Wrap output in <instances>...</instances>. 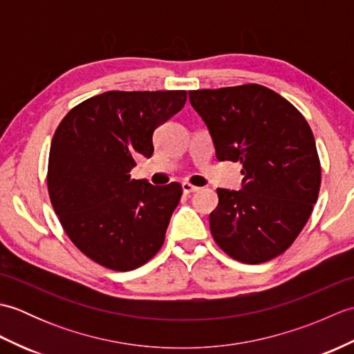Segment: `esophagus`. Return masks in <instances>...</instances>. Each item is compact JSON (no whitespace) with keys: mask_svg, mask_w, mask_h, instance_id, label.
I'll list each match as a JSON object with an SVG mask.
<instances>
[{"mask_svg":"<svg viewBox=\"0 0 354 354\" xmlns=\"http://www.w3.org/2000/svg\"><path fill=\"white\" fill-rule=\"evenodd\" d=\"M201 189L199 187H196V185H192L190 183H183V192L185 193V194H190V193H196V192H199Z\"/></svg>","mask_w":354,"mask_h":354,"instance_id":"esophagus-1","label":"esophagus"}]
</instances>
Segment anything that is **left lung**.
Here are the masks:
<instances>
[{
  "label": "left lung",
  "mask_w": 354,
  "mask_h": 354,
  "mask_svg": "<svg viewBox=\"0 0 354 354\" xmlns=\"http://www.w3.org/2000/svg\"><path fill=\"white\" fill-rule=\"evenodd\" d=\"M219 161H240L242 190L217 189L209 230L248 265L283 254L317 204L321 165L309 123L292 103L257 84L190 91Z\"/></svg>",
  "instance_id": "left-lung-1"
}]
</instances>
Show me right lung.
Returning a JSON list of instances; mask_svg holds the SVG:
<instances>
[{"label":"right lung","mask_w":354,"mask_h":354,"mask_svg":"<svg viewBox=\"0 0 354 354\" xmlns=\"http://www.w3.org/2000/svg\"><path fill=\"white\" fill-rule=\"evenodd\" d=\"M187 91H108L64 117L51 140L48 193L71 242L99 265L132 270L160 251L178 183L132 179L153 153V132L184 108Z\"/></svg>","instance_id":"add662e5"}]
</instances>
